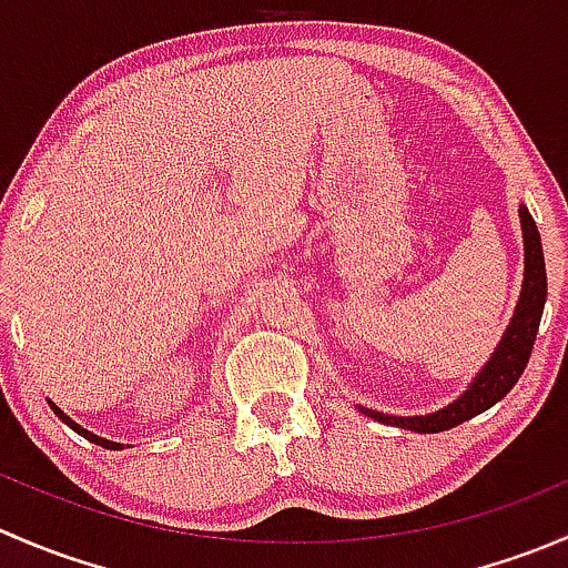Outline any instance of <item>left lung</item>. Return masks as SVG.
Here are the masks:
<instances>
[{"instance_id": "obj_1", "label": "left lung", "mask_w": 568, "mask_h": 568, "mask_svg": "<svg viewBox=\"0 0 568 568\" xmlns=\"http://www.w3.org/2000/svg\"><path fill=\"white\" fill-rule=\"evenodd\" d=\"M519 222H523V239H525V283L523 294H519L517 311H514L511 324H508L506 335L497 343L495 354L489 363L478 371L473 385L464 390L454 404L443 406V409L432 412V415H415V417H395L385 415V412L363 409V415L374 417V420L387 423V426L409 428L417 434H437L456 428L459 423L469 420V417L480 415L497 400L506 398V393L523 376L525 365H528L532 343H536L538 324H541L544 302H547V268H544V250L538 227L532 222L530 211L519 205Z\"/></svg>"}]
</instances>
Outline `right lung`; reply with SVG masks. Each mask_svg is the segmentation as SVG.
Masks as SVG:
<instances>
[{"label": "right lung", "instance_id": "1", "mask_svg": "<svg viewBox=\"0 0 568 568\" xmlns=\"http://www.w3.org/2000/svg\"><path fill=\"white\" fill-rule=\"evenodd\" d=\"M49 406H51V409H54V415H57V417H60V420H62V423H68V426H71V428H73V432H77V434H82V437H84V439H90V443L101 445V448H109V450H120V448H123V445H120V443H109V439H104V437H99V434H93V432H88V428H82V426H79V423H73V420H71V417H68V415H65V412H62V409H60V406H54V404H51V400H49Z\"/></svg>", "mask_w": 568, "mask_h": 568}]
</instances>
